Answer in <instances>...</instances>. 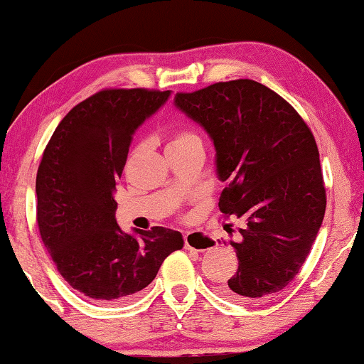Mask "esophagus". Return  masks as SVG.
I'll return each instance as SVG.
<instances>
[{"label": "esophagus", "instance_id": "1", "mask_svg": "<svg viewBox=\"0 0 364 364\" xmlns=\"http://www.w3.org/2000/svg\"><path fill=\"white\" fill-rule=\"evenodd\" d=\"M183 242H186L187 249H196V251H207V249L214 247V240L204 232L199 230H191L183 235Z\"/></svg>", "mask_w": 364, "mask_h": 364}]
</instances>
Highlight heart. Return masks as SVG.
Segmentation results:
<instances>
[{"instance_id":"heart-1","label":"heart","mask_w":364,"mask_h":364,"mask_svg":"<svg viewBox=\"0 0 364 364\" xmlns=\"http://www.w3.org/2000/svg\"><path fill=\"white\" fill-rule=\"evenodd\" d=\"M193 139H199L196 134H192V132H181V134H177L173 136V140L171 144H177V141H186V140H193Z\"/></svg>"}]
</instances>
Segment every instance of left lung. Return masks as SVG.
Listing matches in <instances>:
<instances>
[{
    "mask_svg": "<svg viewBox=\"0 0 364 364\" xmlns=\"http://www.w3.org/2000/svg\"><path fill=\"white\" fill-rule=\"evenodd\" d=\"M173 105L214 144L217 177L228 183L220 212L245 223L230 240L237 272L220 294L242 303L276 294L299 272L326 210L313 134L284 98L254 80L177 93Z\"/></svg>",
    "mask_w": 364,
    "mask_h": 364,
    "instance_id": "obj_1",
    "label": "left lung"
}]
</instances>
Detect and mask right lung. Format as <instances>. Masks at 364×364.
Listing matches in <instances>:
<instances>
[{"instance_id":"add662e5","label":"right lung","mask_w":364,"mask_h":364,"mask_svg":"<svg viewBox=\"0 0 364 364\" xmlns=\"http://www.w3.org/2000/svg\"><path fill=\"white\" fill-rule=\"evenodd\" d=\"M171 98V90H103L67 113L36 173L41 240L63 279L97 303L129 297L155 279L183 247L178 230L124 232L115 186L134 135Z\"/></svg>"}]
</instances>
